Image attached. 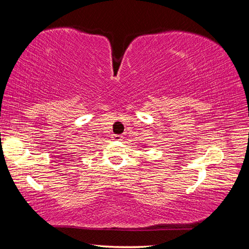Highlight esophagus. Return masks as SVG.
<instances>
[{"label":"esophagus","mask_w":249,"mask_h":249,"mask_svg":"<svg viewBox=\"0 0 249 249\" xmlns=\"http://www.w3.org/2000/svg\"><path fill=\"white\" fill-rule=\"evenodd\" d=\"M122 137H123V136H122V135H114V138H115V140H117V141H121Z\"/></svg>","instance_id":"esophagus-1"}]
</instances>
